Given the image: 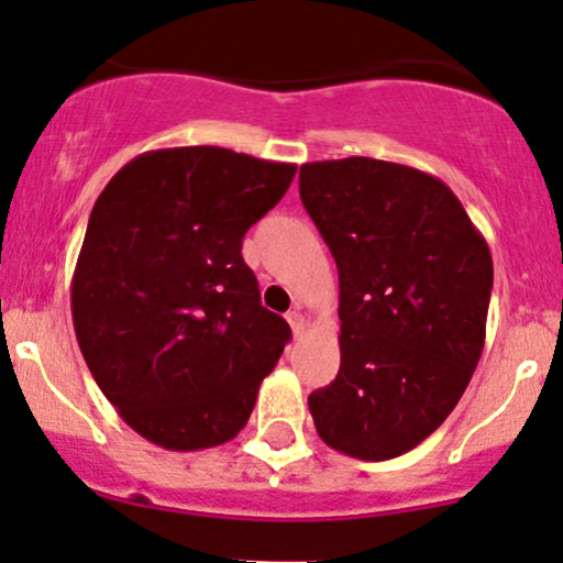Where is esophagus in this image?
<instances>
[{"mask_svg": "<svg viewBox=\"0 0 563 563\" xmlns=\"http://www.w3.org/2000/svg\"><path fill=\"white\" fill-rule=\"evenodd\" d=\"M287 321H289V327H292L295 338H300V334L306 332V313H302L300 308H295V311H289V313H287Z\"/></svg>", "mask_w": 563, "mask_h": 563, "instance_id": "34e87169", "label": "esophagus"}]
</instances>
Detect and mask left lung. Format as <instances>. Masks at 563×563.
Wrapping results in <instances>:
<instances>
[{
    "label": "left lung",
    "mask_w": 563,
    "mask_h": 563,
    "mask_svg": "<svg viewBox=\"0 0 563 563\" xmlns=\"http://www.w3.org/2000/svg\"><path fill=\"white\" fill-rule=\"evenodd\" d=\"M300 199L340 279V372L308 396L313 426L351 457H399L450 418L482 358L489 244L446 183L407 164H302Z\"/></svg>",
    "instance_id": "8db88e82"
}]
</instances>
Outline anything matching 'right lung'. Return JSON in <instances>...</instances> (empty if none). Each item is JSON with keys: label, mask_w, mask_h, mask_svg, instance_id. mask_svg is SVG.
<instances>
[{"label": "right lung", "mask_w": 563, "mask_h": 563, "mask_svg": "<svg viewBox=\"0 0 563 563\" xmlns=\"http://www.w3.org/2000/svg\"><path fill=\"white\" fill-rule=\"evenodd\" d=\"M298 167L218 145L145 151L95 201L71 313L95 383L135 433L210 450L247 426L289 324L242 257Z\"/></svg>", "instance_id": "1"}]
</instances>
